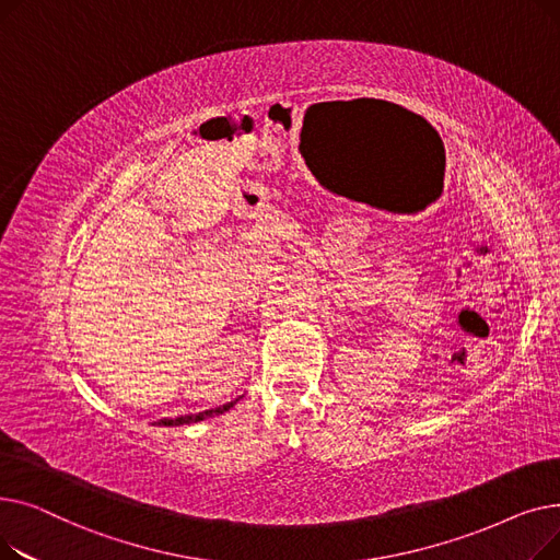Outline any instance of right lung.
<instances>
[{
	"mask_svg": "<svg viewBox=\"0 0 560 560\" xmlns=\"http://www.w3.org/2000/svg\"><path fill=\"white\" fill-rule=\"evenodd\" d=\"M235 401H229L224 406H218V408H211V410H203V413H195V416H184V418H176V420H159L161 427H182V424H192V422H201L206 418H213V416H220L224 413V410H229Z\"/></svg>",
	"mask_w": 560,
	"mask_h": 560,
	"instance_id": "1",
	"label": "right lung"
}]
</instances>
